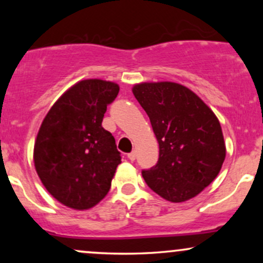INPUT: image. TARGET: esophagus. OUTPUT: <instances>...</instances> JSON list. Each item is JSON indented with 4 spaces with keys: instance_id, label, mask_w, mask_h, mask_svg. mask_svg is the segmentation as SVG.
<instances>
[{
    "instance_id": "esophagus-1",
    "label": "esophagus",
    "mask_w": 263,
    "mask_h": 263,
    "mask_svg": "<svg viewBox=\"0 0 263 263\" xmlns=\"http://www.w3.org/2000/svg\"><path fill=\"white\" fill-rule=\"evenodd\" d=\"M127 157H128L129 161H135V159H136V152H135V151H132L131 153H128Z\"/></svg>"
}]
</instances>
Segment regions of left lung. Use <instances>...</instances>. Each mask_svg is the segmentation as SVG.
Listing matches in <instances>:
<instances>
[{
  "instance_id": "obj_1",
  "label": "left lung",
  "mask_w": 263,
  "mask_h": 263,
  "mask_svg": "<svg viewBox=\"0 0 263 263\" xmlns=\"http://www.w3.org/2000/svg\"><path fill=\"white\" fill-rule=\"evenodd\" d=\"M132 92L148 115L159 144L157 164L142 171L147 185L172 203L197 197L218 177L225 161L218 117L180 84L141 83Z\"/></svg>"
}]
</instances>
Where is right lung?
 <instances>
[{
  "mask_svg": "<svg viewBox=\"0 0 263 263\" xmlns=\"http://www.w3.org/2000/svg\"><path fill=\"white\" fill-rule=\"evenodd\" d=\"M119 91L111 81L81 80L60 96L42 122L34 167L45 189L65 206L90 209L110 190L121 156L101 123Z\"/></svg>",
  "mask_w": 263,
  "mask_h": 263,
  "instance_id": "right-lung-1",
  "label": "right lung"
}]
</instances>
